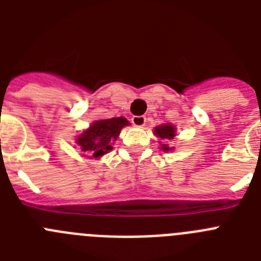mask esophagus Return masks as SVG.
<instances>
[{"mask_svg":"<svg viewBox=\"0 0 261 261\" xmlns=\"http://www.w3.org/2000/svg\"><path fill=\"white\" fill-rule=\"evenodd\" d=\"M132 123H133V125H136V126H144L145 123H146V117L145 116H133Z\"/></svg>","mask_w":261,"mask_h":261,"instance_id":"obj_1","label":"esophagus"}]
</instances>
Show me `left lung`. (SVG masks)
Wrapping results in <instances>:
<instances>
[{
  "mask_svg": "<svg viewBox=\"0 0 261 261\" xmlns=\"http://www.w3.org/2000/svg\"><path fill=\"white\" fill-rule=\"evenodd\" d=\"M154 133H155V135L158 136L161 140H163V141H166V140H172L175 136V128L171 125V124H166V125L156 126L155 130H154ZM162 149H163V151L170 150V147H168L166 144L162 145Z\"/></svg>",
  "mask_w": 261,
  "mask_h": 261,
  "instance_id": "1",
  "label": "left lung"
}]
</instances>
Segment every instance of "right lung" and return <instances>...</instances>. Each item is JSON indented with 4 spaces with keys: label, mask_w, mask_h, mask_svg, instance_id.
Returning <instances> with one entry per match:
<instances>
[{
    "label": "right lung",
    "mask_w": 261,
    "mask_h": 261,
    "mask_svg": "<svg viewBox=\"0 0 261 261\" xmlns=\"http://www.w3.org/2000/svg\"><path fill=\"white\" fill-rule=\"evenodd\" d=\"M128 124L129 121L124 117L98 120L77 138L78 146L84 153H89L93 158H99L112 150L111 144Z\"/></svg>",
    "instance_id": "obj_1"
}]
</instances>
